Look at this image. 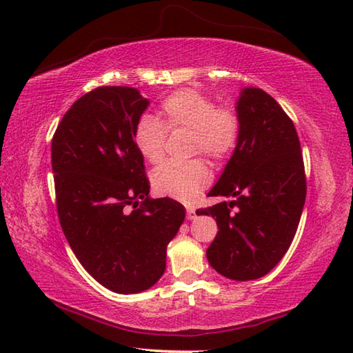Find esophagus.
I'll return each instance as SVG.
<instances>
[{"label": "esophagus", "instance_id": "34e87169", "mask_svg": "<svg viewBox=\"0 0 353 353\" xmlns=\"http://www.w3.org/2000/svg\"><path fill=\"white\" fill-rule=\"evenodd\" d=\"M196 218V210L194 208H187V219L193 221Z\"/></svg>", "mask_w": 353, "mask_h": 353}]
</instances>
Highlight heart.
I'll list each match as a JSON object with an SVG mask.
<instances>
[{"label":"heart","mask_w":353,"mask_h":353,"mask_svg":"<svg viewBox=\"0 0 353 353\" xmlns=\"http://www.w3.org/2000/svg\"><path fill=\"white\" fill-rule=\"evenodd\" d=\"M165 124L152 115H143L135 124L134 143L149 163H159L165 154L166 129L193 130V152L223 160L234 152L241 134V121L235 109L218 107L214 99L193 88L171 93L160 105ZM212 179L208 166L199 159L190 162H165L151 174L155 193L172 199L190 201Z\"/></svg>","instance_id":"heart-1"}]
</instances>
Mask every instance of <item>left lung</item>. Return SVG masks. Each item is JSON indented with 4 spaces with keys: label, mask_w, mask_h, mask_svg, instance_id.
<instances>
[{
    "label": "left lung",
    "mask_w": 353,
    "mask_h": 353,
    "mask_svg": "<svg viewBox=\"0 0 353 353\" xmlns=\"http://www.w3.org/2000/svg\"><path fill=\"white\" fill-rule=\"evenodd\" d=\"M241 134L208 196L230 198L196 213L219 227L207 260L227 279L266 276L286 254L305 204L307 182L296 128L261 88L246 87L236 101ZM235 208V211L231 208Z\"/></svg>",
    "instance_id": "1"
}]
</instances>
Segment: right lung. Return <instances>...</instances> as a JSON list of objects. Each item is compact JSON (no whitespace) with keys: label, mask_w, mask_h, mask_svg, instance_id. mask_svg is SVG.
I'll return each mask as SVG.
<instances>
[{"label":"right lung","mask_w":353,"mask_h":353,"mask_svg":"<svg viewBox=\"0 0 353 353\" xmlns=\"http://www.w3.org/2000/svg\"><path fill=\"white\" fill-rule=\"evenodd\" d=\"M149 101L132 87H99L65 113L51 145L57 213L65 238L90 276L118 294L159 282L185 207L152 199L134 143Z\"/></svg>","instance_id":"right-lung-1"}]
</instances>
